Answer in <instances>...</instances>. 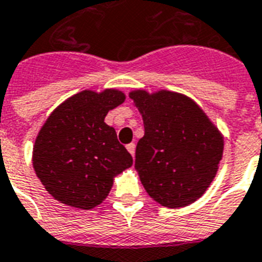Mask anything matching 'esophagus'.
<instances>
[{"instance_id": "obj_1", "label": "esophagus", "mask_w": 262, "mask_h": 262, "mask_svg": "<svg viewBox=\"0 0 262 262\" xmlns=\"http://www.w3.org/2000/svg\"><path fill=\"white\" fill-rule=\"evenodd\" d=\"M126 149L129 151V152H130L132 157H135V154H136V144H135V143H130V144H127Z\"/></svg>"}]
</instances>
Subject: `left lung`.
<instances>
[{"instance_id":"obj_1","label":"left lung","mask_w":262,"mask_h":262,"mask_svg":"<svg viewBox=\"0 0 262 262\" xmlns=\"http://www.w3.org/2000/svg\"><path fill=\"white\" fill-rule=\"evenodd\" d=\"M129 97L144 123L135 163L141 184L162 206H188L215 177L224 137L203 110L181 93L137 89Z\"/></svg>"}]
</instances>
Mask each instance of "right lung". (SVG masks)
<instances>
[{"mask_svg":"<svg viewBox=\"0 0 262 262\" xmlns=\"http://www.w3.org/2000/svg\"><path fill=\"white\" fill-rule=\"evenodd\" d=\"M123 101L117 89L82 91L48 117L35 139L33 167L56 201L91 210L107 198L114 177L133 165L115 129L104 122Z\"/></svg>","mask_w":262,"mask_h":262,"instance_id":"add662e5","label":"right lung"}]
</instances>
